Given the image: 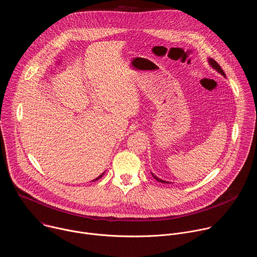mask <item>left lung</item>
Listing matches in <instances>:
<instances>
[{
  "instance_id": "left-lung-1",
  "label": "left lung",
  "mask_w": 257,
  "mask_h": 257,
  "mask_svg": "<svg viewBox=\"0 0 257 257\" xmlns=\"http://www.w3.org/2000/svg\"><path fill=\"white\" fill-rule=\"evenodd\" d=\"M208 63H209V65L214 69V70H216L218 73H219V74H222L224 77H226V74H225V72L223 71V69L221 68V66H219L213 59H208ZM152 175H153V177L157 180V181H159V182H161V183H165V184H166V183H167V184H168V183H170V182H167V181H164V180H162V179H160V178H158L157 176H155L153 173H152Z\"/></svg>"
}]
</instances>
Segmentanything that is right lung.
I'll use <instances>...</instances> for the list:
<instances>
[{"label": "right lung", "mask_w": 257, "mask_h": 257, "mask_svg": "<svg viewBox=\"0 0 257 257\" xmlns=\"http://www.w3.org/2000/svg\"><path fill=\"white\" fill-rule=\"evenodd\" d=\"M103 174H104V173H102V174H101V175H100V176H98V177H97V178H96V179H94V180H93V181H96V180H98V179H99V178H101V177H102V175H103Z\"/></svg>", "instance_id": "1"}]
</instances>
